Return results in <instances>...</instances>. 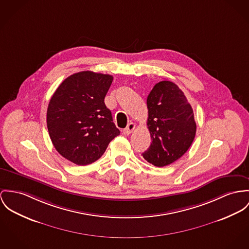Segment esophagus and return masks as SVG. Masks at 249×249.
<instances>
[{
    "label": "esophagus",
    "mask_w": 249,
    "mask_h": 249,
    "mask_svg": "<svg viewBox=\"0 0 249 249\" xmlns=\"http://www.w3.org/2000/svg\"><path fill=\"white\" fill-rule=\"evenodd\" d=\"M134 128H135V124L134 123H133V122L129 123L128 126L123 130V134H127V135L132 134L134 130Z\"/></svg>",
    "instance_id": "1"
}]
</instances>
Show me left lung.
<instances>
[{"label":"left lung","instance_id":"1","mask_svg":"<svg viewBox=\"0 0 249 249\" xmlns=\"http://www.w3.org/2000/svg\"><path fill=\"white\" fill-rule=\"evenodd\" d=\"M147 106L152 143L142 156L155 167H165L192 146L196 134L193 110L182 90L170 80L154 85Z\"/></svg>","mask_w":249,"mask_h":249}]
</instances>
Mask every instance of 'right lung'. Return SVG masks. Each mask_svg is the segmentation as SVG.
Instances as JSON below:
<instances>
[{"instance_id":"right-lung-1","label":"right lung","mask_w":249,"mask_h":249,"mask_svg":"<svg viewBox=\"0 0 249 249\" xmlns=\"http://www.w3.org/2000/svg\"><path fill=\"white\" fill-rule=\"evenodd\" d=\"M113 76L92 71L65 78L51 97L46 122L57 153L79 166L96 161L120 132L104 103Z\"/></svg>"}]
</instances>
